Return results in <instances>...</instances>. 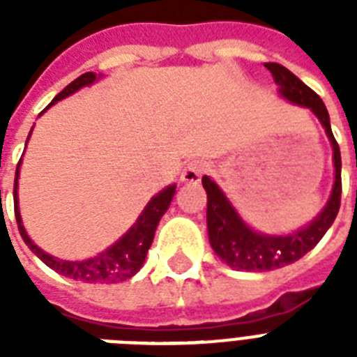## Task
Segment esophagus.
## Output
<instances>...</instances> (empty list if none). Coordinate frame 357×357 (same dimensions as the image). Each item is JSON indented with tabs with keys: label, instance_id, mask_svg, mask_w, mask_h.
Masks as SVG:
<instances>
[{
	"label": "esophagus",
	"instance_id": "34e87169",
	"mask_svg": "<svg viewBox=\"0 0 357 357\" xmlns=\"http://www.w3.org/2000/svg\"><path fill=\"white\" fill-rule=\"evenodd\" d=\"M207 172V165L202 161H190L181 172V181L185 183H198L202 176Z\"/></svg>",
	"mask_w": 357,
	"mask_h": 357
}]
</instances>
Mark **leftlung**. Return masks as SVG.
<instances>
[{
    "mask_svg": "<svg viewBox=\"0 0 357 357\" xmlns=\"http://www.w3.org/2000/svg\"><path fill=\"white\" fill-rule=\"evenodd\" d=\"M271 70L272 77L280 86L283 98L300 107L311 109L317 119L326 129V135L333 146V165H335V183H333L330 202L324 211L304 229L285 237H271V235L255 234L241 220L231 207L224 192L215 181L204 176L202 185L207 192V231L209 243L220 259L235 271L246 272H266L291 265L300 257H304L317 243L324 237L328 228L332 226L341 207V151L335 137L332 133L330 116L326 105L321 96L313 92L310 86L302 83L296 75L278 63H265Z\"/></svg>",
    "mask_w": 357,
    "mask_h": 357,
    "instance_id": "obj_1",
    "label": "left lung"
}]
</instances>
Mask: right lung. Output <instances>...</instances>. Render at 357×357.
I'll list each match as a JSON object with an SVG mask.
<instances>
[{
	"instance_id": "add662e5",
	"label": "right lung",
	"mask_w": 357,
	"mask_h": 357,
	"mask_svg": "<svg viewBox=\"0 0 357 357\" xmlns=\"http://www.w3.org/2000/svg\"><path fill=\"white\" fill-rule=\"evenodd\" d=\"M96 81V74L92 72H86V74L79 75L77 79H74L70 83L64 91H61L57 96L53 98V102L50 105H53L59 100L74 94L75 91H79L81 86L91 85ZM47 105V107H50ZM18 168H16V178H14V215H16V224H18L20 235L24 238V243L31 248V252L42 261L46 263L50 268H53L59 274H63L66 278H72V280H77V282L85 283H116V282H126L131 276H135L137 272L140 271V266L144 263L146 254L150 250L151 243H153V235H155L157 224L161 220V217L165 215V211L170 206L172 202V196L176 192V185H170L165 190H161L159 195L153 196L150 200V204L146 206V209L142 211V215L139 217V220L131 226L128 234L123 235L120 241L107 248L105 252H102L96 257L86 261H64L57 259L53 255L42 252L38 246H36L27 234H25L24 226H22V218H20L18 211V195H16V187H18Z\"/></svg>"
}]
</instances>
